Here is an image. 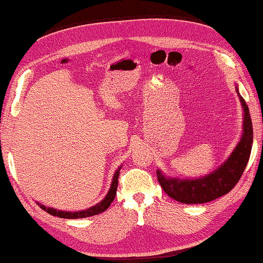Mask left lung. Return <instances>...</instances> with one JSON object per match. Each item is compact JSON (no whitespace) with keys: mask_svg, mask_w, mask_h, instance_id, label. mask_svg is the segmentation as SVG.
Listing matches in <instances>:
<instances>
[{"mask_svg":"<svg viewBox=\"0 0 263 263\" xmlns=\"http://www.w3.org/2000/svg\"><path fill=\"white\" fill-rule=\"evenodd\" d=\"M243 108V135L233 154L221 166L202 178L178 179L165 177L162 171L157 170V177L162 189L167 196L185 204H199L216 199L228 194L240 181L248 164L253 145V124L248 105L240 96Z\"/></svg>","mask_w":263,"mask_h":263,"instance_id":"8db88e82","label":"left lung"}]
</instances>
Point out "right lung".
Returning a JSON list of instances; mask_svg holds the SVG:
<instances>
[{
    "label": "right lung",
    "mask_w": 263,
    "mask_h": 263,
    "mask_svg": "<svg viewBox=\"0 0 263 263\" xmlns=\"http://www.w3.org/2000/svg\"><path fill=\"white\" fill-rule=\"evenodd\" d=\"M121 169V166L118 167V170L115 172L113 175V179H112V184L111 187H109L107 195L105 196V198L101 201L100 203H98L97 205L88 208L86 210H81V211H76V213H70V211H61V210H57L53 209V208H48L40 204L37 203L42 210L47 211V213L53 215V216H58L60 218H69V219H74V218H84V217H89V216H94V215H98L100 213H103L107 209V208L111 205V203L115 199L116 195H117V187H118V177H119V171Z\"/></svg>",
    "instance_id": "1"
}]
</instances>
